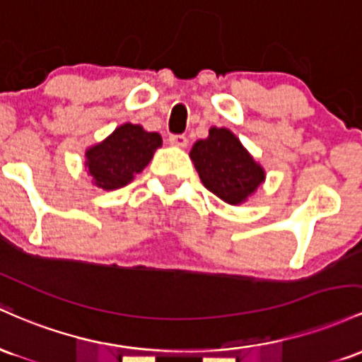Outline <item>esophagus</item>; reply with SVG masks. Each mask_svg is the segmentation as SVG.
<instances>
[{"instance_id": "1", "label": "esophagus", "mask_w": 362, "mask_h": 362, "mask_svg": "<svg viewBox=\"0 0 362 362\" xmlns=\"http://www.w3.org/2000/svg\"><path fill=\"white\" fill-rule=\"evenodd\" d=\"M169 144L174 145V147H186L188 145V138L185 135H170Z\"/></svg>"}]
</instances>
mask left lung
I'll list each match as a JSON object with an SVG mask.
<instances>
[{"label":"left lung","instance_id":"obj_1","mask_svg":"<svg viewBox=\"0 0 362 362\" xmlns=\"http://www.w3.org/2000/svg\"><path fill=\"white\" fill-rule=\"evenodd\" d=\"M198 176L209 192L230 205L246 202L265 181V170L227 128H210L189 152Z\"/></svg>","mask_w":362,"mask_h":362}]
</instances>
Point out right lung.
<instances>
[{
  "label": "right lung",
  "mask_w": 362,
  "mask_h": 362,
  "mask_svg": "<svg viewBox=\"0 0 362 362\" xmlns=\"http://www.w3.org/2000/svg\"><path fill=\"white\" fill-rule=\"evenodd\" d=\"M160 145L159 133L145 132L140 124H121L104 141L85 152V168L93 177V185L105 192L123 188L147 168Z\"/></svg>",
  "instance_id": "right-lung-1"
}]
</instances>
